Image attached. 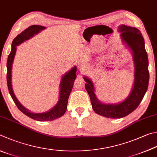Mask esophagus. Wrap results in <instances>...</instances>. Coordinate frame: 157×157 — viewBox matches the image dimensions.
Segmentation results:
<instances>
[{
  "instance_id": "34e87169",
  "label": "esophagus",
  "mask_w": 157,
  "mask_h": 157,
  "mask_svg": "<svg viewBox=\"0 0 157 157\" xmlns=\"http://www.w3.org/2000/svg\"><path fill=\"white\" fill-rule=\"evenodd\" d=\"M78 69L79 70V71H81V72H83V71L86 70V67H85V66L83 63H82V64H80L78 66Z\"/></svg>"
}]
</instances>
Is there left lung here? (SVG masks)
Here are the masks:
<instances>
[{"mask_svg": "<svg viewBox=\"0 0 157 157\" xmlns=\"http://www.w3.org/2000/svg\"><path fill=\"white\" fill-rule=\"evenodd\" d=\"M122 42L131 50L134 63V82L131 93L121 102L104 103L96 97L92 80L83 76L85 89L95 113L107 118H122L134 111L142 100L149 82L148 59L144 39L138 29L121 25L118 26Z\"/></svg>", "mask_w": 157, "mask_h": 157, "instance_id": "1", "label": "left lung"}]
</instances>
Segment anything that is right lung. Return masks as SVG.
I'll list each match as a JSON object with an SVG mask.
<instances>
[{"instance_id": "right-lung-1", "label": "right lung", "mask_w": 157, "mask_h": 157, "mask_svg": "<svg viewBox=\"0 0 157 157\" xmlns=\"http://www.w3.org/2000/svg\"><path fill=\"white\" fill-rule=\"evenodd\" d=\"M45 26L40 25H32L29 26L21 33L17 35V37L13 40L11 44V50L10 54L8 56L7 63V81L8 90L12 98L13 102L16 105L17 107L22 113L27 115L28 117L32 118L37 121H51L57 118L61 117L66 113L67 109L68 98L72 90L74 82L76 78V67L74 66L72 69L67 72L62 76L59 85V98L57 104H56L49 111H47L44 113H34L30 110L25 108L15 96L12 88V82H11V72H12V65L16 55L17 46L33 37L35 35H37L40 32L44 30Z\"/></svg>"}]
</instances>
